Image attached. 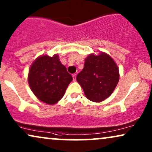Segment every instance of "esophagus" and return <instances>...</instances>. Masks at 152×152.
<instances>
[{"label":"esophagus","mask_w":152,"mask_h":152,"mask_svg":"<svg viewBox=\"0 0 152 152\" xmlns=\"http://www.w3.org/2000/svg\"><path fill=\"white\" fill-rule=\"evenodd\" d=\"M76 74H73V75H72V77H73V80H74V81H75V80H76Z\"/></svg>","instance_id":"obj_1"}]
</instances>
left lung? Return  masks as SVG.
Wrapping results in <instances>:
<instances>
[{"instance_id":"obj_1","label":"left lung","mask_w":152,"mask_h":152,"mask_svg":"<svg viewBox=\"0 0 152 152\" xmlns=\"http://www.w3.org/2000/svg\"><path fill=\"white\" fill-rule=\"evenodd\" d=\"M119 79L118 66L106 53L91 54L85 60L83 70L76 76L86 97L99 102L111 95Z\"/></svg>"}]
</instances>
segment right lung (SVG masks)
<instances>
[{
	"label": "right lung",
	"mask_w": 152,
	"mask_h": 152,
	"mask_svg": "<svg viewBox=\"0 0 152 152\" xmlns=\"http://www.w3.org/2000/svg\"><path fill=\"white\" fill-rule=\"evenodd\" d=\"M72 80L57 55L38 57L28 72V81L32 92L38 99L48 104H54L62 98Z\"/></svg>",
	"instance_id": "add662e5"
}]
</instances>
